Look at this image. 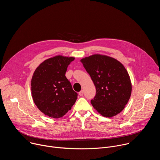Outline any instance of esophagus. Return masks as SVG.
<instances>
[{"instance_id": "1", "label": "esophagus", "mask_w": 160, "mask_h": 160, "mask_svg": "<svg viewBox=\"0 0 160 160\" xmlns=\"http://www.w3.org/2000/svg\"><path fill=\"white\" fill-rule=\"evenodd\" d=\"M79 95L80 96H83V90H81L80 92H79Z\"/></svg>"}]
</instances>
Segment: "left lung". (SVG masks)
<instances>
[{"instance_id": "left-lung-1", "label": "left lung", "mask_w": 160, "mask_h": 160, "mask_svg": "<svg viewBox=\"0 0 160 160\" xmlns=\"http://www.w3.org/2000/svg\"><path fill=\"white\" fill-rule=\"evenodd\" d=\"M96 88L91 104L105 117L118 115L125 108L132 92L130 76L124 66L116 59L94 54L80 60Z\"/></svg>"}]
</instances>
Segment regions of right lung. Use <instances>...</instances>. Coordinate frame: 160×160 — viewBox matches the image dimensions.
<instances>
[{
	"label": "right lung",
	"instance_id": "add662e5",
	"mask_svg": "<svg viewBox=\"0 0 160 160\" xmlns=\"http://www.w3.org/2000/svg\"><path fill=\"white\" fill-rule=\"evenodd\" d=\"M73 57L56 56L45 60L33 73L31 81L33 100L45 115L59 118L72 109L77 93L65 76Z\"/></svg>",
	"mask_w": 160,
	"mask_h": 160
}]
</instances>
